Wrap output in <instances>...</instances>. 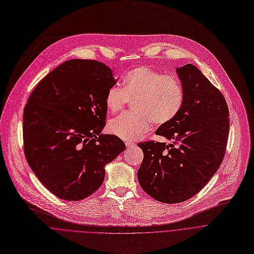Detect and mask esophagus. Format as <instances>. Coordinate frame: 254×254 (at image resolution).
I'll return each mask as SVG.
<instances>
[{
    "label": "esophagus",
    "instance_id": "1",
    "mask_svg": "<svg viewBox=\"0 0 254 254\" xmlns=\"http://www.w3.org/2000/svg\"><path fill=\"white\" fill-rule=\"evenodd\" d=\"M125 145H126L127 148H130V147H133V146H134V143H133V142H130V141H127V142H125Z\"/></svg>",
    "mask_w": 254,
    "mask_h": 254
}]
</instances>
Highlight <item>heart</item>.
<instances>
[{
    "label": "heart",
    "instance_id": "b5f03b06",
    "mask_svg": "<svg viewBox=\"0 0 254 254\" xmlns=\"http://www.w3.org/2000/svg\"><path fill=\"white\" fill-rule=\"evenodd\" d=\"M133 101V113L123 114L108 124L111 134L125 140L142 138L151 128L171 122L181 111L184 90L173 75H164L146 66H139L126 72L122 77V88L108 90L105 104L107 110L116 114Z\"/></svg>",
    "mask_w": 254,
    "mask_h": 254
}]
</instances>
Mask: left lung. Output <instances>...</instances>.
Returning <instances> with one entry per match:
<instances>
[{
    "mask_svg": "<svg viewBox=\"0 0 254 254\" xmlns=\"http://www.w3.org/2000/svg\"><path fill=\"white\" fill-rule=\"evenodd\" d=\"M184 90L179 114L156 135L171 141L137 144L143 161L137 172L142 189L163 203H179L203 188L224 158L229 111L222 93L192 64L176 68Z\"/></svg>",
    "mask_w": 254,
    "mask_h": 254,
    "instance_id": "1",
    "label": "left lung"
}]
</instances>
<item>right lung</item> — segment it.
I'll list each match as a JSON object with an SVG mask.
<instances>
[{
    "instance_id": "obj_1",
    "label": "right lung",
    "mask_w": 254,
    "mask_h": 254,
    "mask_svg": "<svg viewBox=\"0 0 254 254\" xmlns=\"http://www.w3.org/2000/svg\"><path fill=\"white\" fill-rule=\"evenodd\" d=\"M115 84L105 64L73 59L43 78L28 99L25 156L40 182L61 199L93 194L104 181L105 165L126 148L119 137L101 133L106 95Z\"/></svg>"
}]
</instances>
